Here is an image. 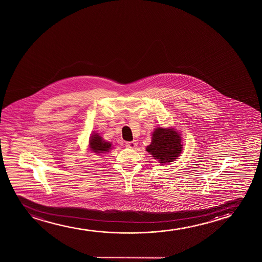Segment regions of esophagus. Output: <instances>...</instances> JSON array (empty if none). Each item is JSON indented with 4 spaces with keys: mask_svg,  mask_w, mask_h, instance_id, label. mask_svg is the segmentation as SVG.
I'll list each match as a JSON object with an SVG mask.
<instances>
[{
    "mask_svg": "<svg viewBox=\"0 0 262 262\" xmlns=\"http://www.w3.org/2000/svg\"><path fill=\"white\" fill-rule=\"evenodd\" d=\"M138 146V143L136 141H129V142H126V147H129V148H136Z\"/></svg>",
    "mask_w": 262,
    "mask_h": 262,
    "instance_id": "1",
    "label": "esophagus"
}]
</instances>
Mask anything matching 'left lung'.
I'll use <instances>...</instances> for the list:
<instances>
[{
  "mask_svg": "<svg viewBox=\"0 0 262 262\" xmlns=\"http://www.w3.org/2000/svg\"><path fill=\"white\" fill-rule=\"evenodd\" d=\"M182 140L177 130L160 127L153 133L151 144L147 147V152L162 164L176 160L182 153Z\"/></svg>",
  "mask_w": 262,
  "mask_h": 262,
  "instance_id": "1",
  "label": "left lung"
}]
</instances>
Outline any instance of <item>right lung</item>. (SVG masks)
Instances as JSON below:
<instances>
[{
    "instance_id": "1",
    "label": "right lung",
    "mask_w": 262,
    "mask_h": 262,
    "mask_svg": "<svg viewBox=\"0 0 262 262\" xmlns=\"http://www.w3.org/2000/svg\"><path fill=\"white\" fill-rule=\"evenodd\" d=\"M90 146L91 150L97 153V154H104L105 152H108L111 148V143L110 142H105L102 137L99 136L97 133H95L90 140Z\"/></svg>"
}]
</instances>
